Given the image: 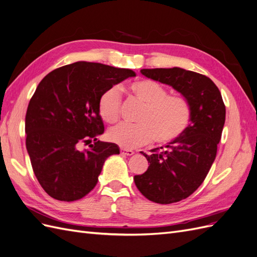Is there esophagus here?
I'll list each match as a JSON object with an SVG mask.
<instances>
[{
    "label": "esophagus",
    "mask_w": 257,
    "mask_h": 257,
    "mask_svg": "<svg viewBox=\"0 0 257 257\" xmlns=\"http://www.w3.org/2000/svg\"><path fill=\"white\" fill-rule=\"evenodd\" d=\"M120 154L126 155V156H132L135 154V152L131 151V150H126V148H120Z\"/></svg>",
    "instance_id": "obj_1"
}]
</instances>
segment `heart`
I'll return each mask as SVG.
<instances>
[{"label":"heart","instance_id":"obj_1","mask_svg":"<svg viewBox=\"0 0 257 257\" xmlns=\"http://www.w3.org/2000/svg\"><path fill=\"white\" fill-rule=\"evenodd\" d=\"M137 101L144 105L138 121L132 126L121 123L109 131V139L122 148H135L155 140L158 144H168L178 139L190 125L191 109L184 97L168 95V90L152 80H139L128 87ZM120 89L107 88L99 98L100 117L109 123L116 121L120 111Z\"/></svg>","mask_w":257,"mask_h":257}]
</instances>
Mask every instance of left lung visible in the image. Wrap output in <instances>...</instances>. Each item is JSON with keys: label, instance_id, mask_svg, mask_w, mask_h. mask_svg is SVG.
Here are the masks:
<instances>
[{"label": "left lung", "instance_id": "obj_1", "mask_svg": "<svg viewBox=\"0 0 257 257\" xmlns=\"http://www.w3.org/2000/svg\"><path fill=\"white\" fill-rule=\"evenodd\" d=\"M148 79L172 86L185 97L191 121L178 139L164 147L142 153L150 163L135 176L139 191L148 200L172 204L191 195L202 185L216 159L225 122V105L217 85L206 76L179 67L141 69Z\"/></svg>", "mask_w": 257, "mask_h": 257}]
</instances>
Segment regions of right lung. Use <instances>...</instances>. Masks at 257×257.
<instances>
[{"label":"right lung","mask_w":257,"mask_h":257,"mask_svg":"<svg viewBox=\"0 0 257 257\" xmlns=\"http://www.w3.org/2000/svg\"><path fill=\"white\" fill-rule=\"evenodd\" d=\"M131 77V69L77 62L40 81L26 115V144L35 176L51 197L72 202L85 196L107 157L119 154L116 144L97 140L104 132L98 101L107 88Z\"/></svg>","instance_id":"add662e5"}]
</instances>
